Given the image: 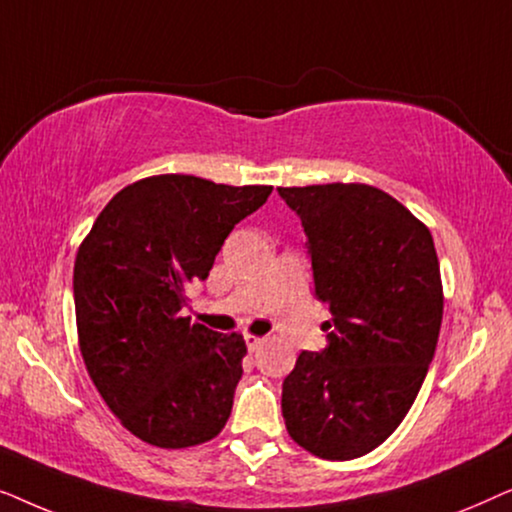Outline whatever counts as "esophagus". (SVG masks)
Instances as JSON below:
<instances>
[{
  "label": "esophagus",
  "instance_id": "34e87169",
  "mask_svg": "<svg viewBox=\"0 0 512 512\" xmlns=\"http://www.w3.org/2000/svg\"><path fill=\"white\" fill-rule=\"evenodd\" d=\"M244 342H247L249 352H256V349L263 345V338H261V335H254V333H244Z\"/></svg>",
  "mask_w": 512,
  "mask_h": 512
}]
</instances>
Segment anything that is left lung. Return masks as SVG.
Listing matches in <instances>:
<instances>
[{"label": "left lung", "mask_w": 512, "mask_h": 512, "mask_svg": "<svg viewBox=\"0 0 512 512\" xmlns=\"http://www.w3.org/2000/svg\"><path fill=\"white\" fill-rule=\"evenodd\" d=\"M300 216L328 347L300 352L282 387L289 436L347 461L382 445L422 389L443 321L429 228L368 184L277 188Z\"/></svg>", "instance_id": "1"}]
</instances>
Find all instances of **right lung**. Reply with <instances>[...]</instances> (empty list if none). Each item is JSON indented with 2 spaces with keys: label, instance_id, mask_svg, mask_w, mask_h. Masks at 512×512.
I'll return each instance as SVG.
<instances>
[{
  "label": "right lung",
  "instance_id": "obj_1",
  "mask_svg": "<svg viewBox=\"0 0 512 512\" xmlns=\"http://www.w3.org/2000/svg\"><path fill=\"white\" fill-rule=\"evenodd\" d=\"M272 186L158 174L118 191L74 263L79 347L109 410L144 443L181 450L219 436L247 345L181 317L235 223Z\"/></svg>",
  "mask_w": 512,
  "mask_h": 512
}]
</instances>
